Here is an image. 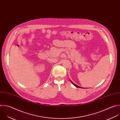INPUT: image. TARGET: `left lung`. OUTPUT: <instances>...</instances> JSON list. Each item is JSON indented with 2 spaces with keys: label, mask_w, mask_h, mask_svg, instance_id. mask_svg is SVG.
Segmentation results:
<instances>
[{
  "label": "left lung",
  "mask_w": 120,
  "mask_h": 120,
  "mask_svg": "<svg viewBox=\"0 0 120 120\" xmlns=\"http://www.w3.org/2000/svg\"><path fill=\"white\" fill-rule=\"evenodd\" d=\"M70 81H71V82L72 83V84L74 85V86H75L76 87H77V88H82V89H83V88H82V87H79V86H78V85H76L75 84H74L73 82H72L71 80H70Z\"/></svg>",
  "instance_id": "obj_1"
}]
</instances>
